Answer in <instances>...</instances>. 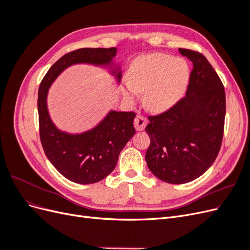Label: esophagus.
I'll list each match as a JSON object with an SVG mask.
<instances>
[{
  "mask_svg": "<svg viewBox=\"0 0 250 250\" xmlns=\"http://www.w3.org/2000/svg\"><path fill=\"white\" fill-rule=\"evenodd\" d=\"M133 124H134L135 129H137V130H143L144 128H145L146 125H147V119L144 117V116H142V115H137V117L134 118Z\"/></svg>",
  "mask_w": 250,
  "mask_h": 250,
  "instance_id": "esophagus-1",
  "label": "esophagus"
}]
</instances>
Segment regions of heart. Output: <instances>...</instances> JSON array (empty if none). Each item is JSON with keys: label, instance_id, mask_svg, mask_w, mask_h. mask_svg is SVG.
<instances>
[{"label": "heart", "instance_id": "1", "mask_svg": "<svg viewBox=\"0 0 250 250\" xmlns=\"http://www.w3.org/2000/svg\"><path fill=\"white\" fill-rule=\"evenodd\" d=\"M188 76V66L183 59L161 53L144 56L131 67L130 82H125L124 96L134 102L139 97L138 93H145L144 101L147 108L162 111L172 106L183 96Z\"/></svg>", "mask_w": 250, "mask_h": 250}]
</instances>
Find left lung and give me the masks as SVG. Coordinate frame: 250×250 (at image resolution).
I'll list each match as a JSON object with an SVG mask.
<instances>
[{"instance_id":"left-lung-1","label":"left lung","mask_w":250,"mask_h":250,"mask_svg":"<svg viewBox=\"0 0 250 250\" xmlns=\"http://www.w3.org/2000/svg\"><path fill=\"white\" fill-rule=\"evenodd\" d=\"M193 62L187 94L171 108L149 116L148 168L165 183L186 184L201 176L220 150L225 120L222 81L201 53L179 49Z\"/></svg>"}]
</instances>
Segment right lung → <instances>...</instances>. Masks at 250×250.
<instances>
[{"label": "right lung", "instance_id": "right-lung-1", "mask_svg": "<svg viewBox=\"0 0 250 250\" xmlns=\"http://www.w3.org/2000/svg\"><path fill=\"white\" fill-rule=\"evenodd\" d=\"M116 48H82L67 53L44 75L39 88L40 137L44 153L55 169L73 183L95 184L115 169L119 154L135 132V113L111 110L93 129L80 134L59 130L53 124L47 107L48 89L58 75L76 63L107 65L116 56ZM121 79V71L112 72Z\"/></svg>", "mask_w": 250, "mask_h": 250}]
</instances>
